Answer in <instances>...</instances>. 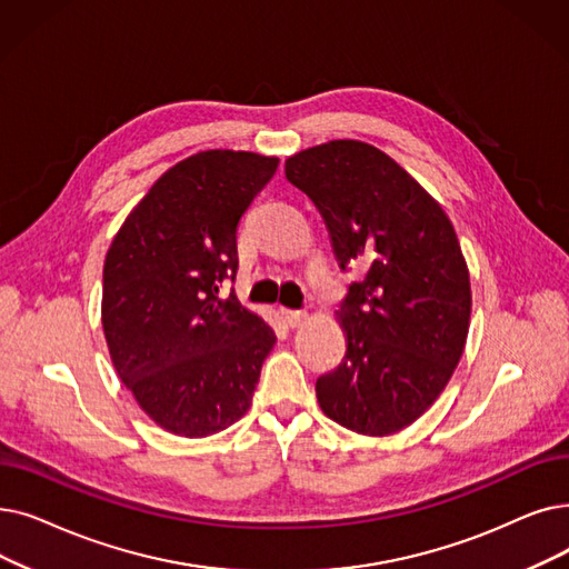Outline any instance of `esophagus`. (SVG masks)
Returning a JSON list of instances; mask_svg holds the SVG:
<instances>
[{"mask_svg": "<svg viewBox=\"0 0 569 569\" xmlns=\"http://www.w3.org/2000/svg\"><path fill=\"white\" fill-rule=\"evenodd\" d=\"M281 316H283L288 328H300L307 320V313L298 311V309H281Z\"/></svg>", "mask_w": 569, "mask_h": 569, "instance_id": "obj_1", "label": "esophagus"}]
</instances>
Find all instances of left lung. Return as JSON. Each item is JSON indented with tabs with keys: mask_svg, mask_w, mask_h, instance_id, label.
<instances>
[{
	"mask_svg": "<svg viewBox=\"0 0 569 569\" xmlns=\"http://www.w3.org/2000/svg\"><path fill=\"white\" fill-rule=\"evenodd\" d=\"M286 179L311 197L346 288V356L316 379L320 409L360 435H390L421 416L462 356L469 274L447 213L407 171L362 141H330L286 160Z\"/></svg>",
	"mask_w": 569,
	"mask_h": 569,
	"instance_id": "obj_1",
	"label": "left lung"
}]
</instances>
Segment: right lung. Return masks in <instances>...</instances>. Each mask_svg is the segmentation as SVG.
Masks as SVG:
<instances>
[{
	"mask_svg": "<svg viewBox=\"0 0 569 569\" xmlns=\"http://www.w3.org/2000/svg\"><path fill=\"white\" fill-rule=\"evenodd\" d=\"M277 158L204 151L171 167L118 230L104 262L102 326L120 381L181 437L249 411L274 330L230 295L237 226Z\"/></svg>",
	"mask_w": 569,
	"mask_h": 569,
	"instance_id": "right-lung-1",
	"label": "right lung"
}]
</instances>
